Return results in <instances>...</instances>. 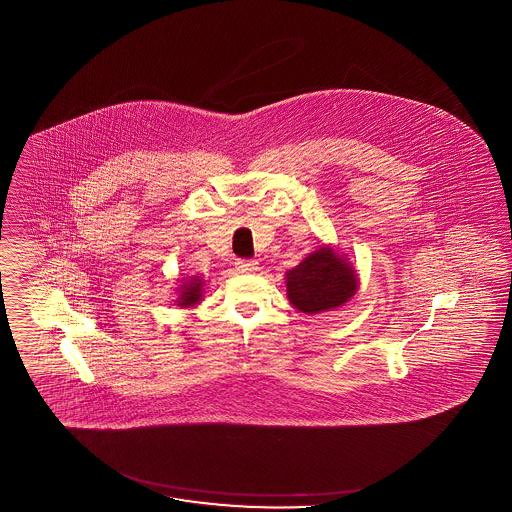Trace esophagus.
<instances>
[{
  "label": "esophagus",
  "instance_id": "1",
  "mask_svg": "<svg viewBox=\"0 0 512 512\" xmlns=\"http://www.w3.org/2000/svg\"><path fill=\"white\" fill-rule=\"evenodd\" d=\"M257 265H259V263L253 261V259H238V261H236L238 272H255V270L259 268Z\"/></svg>",
  "mask_w": 512,
  "mask_h": 512
}]
</instances>
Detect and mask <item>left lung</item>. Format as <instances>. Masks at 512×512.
I'll list each match as a JSON object with an SVG mask.
<instances>
[{
	"label": "left lung",
	"mask_w": 512,
	"mask_h": 512,
	"mask_svg": "<svg viewBox=\"0 0 512 512\" xmlns=\"http://www.w3.org/2000/svg\"><path fill=\"white\" fill-rule=\"evenodd\" d=\"M287 299L305 314L343 307L358 289L354 266L329 246H322L287 270Z\"/></svg>",
	"instance_id": "left-lung-1"
}]
</instances>
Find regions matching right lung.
I'll return each mask as SVG.
<instances>
[{
    "label": "right lung",
    "instance_id": "obj_1",
    "mask_svg": "<svg viewBox=\"0 0 512 512\" xmlns=\"http://www.w3.org/2000/svg\"><path fill=\"white\" fill-rule=\"evenodd\" d=\"M204 289V280L200 276H190L183 286L179 287V297L177 305L179 307H194L202 301V291Z\"/></svg>",
    "mask_w": 512,
    "mask_h": 512
}]
</instances>
